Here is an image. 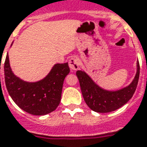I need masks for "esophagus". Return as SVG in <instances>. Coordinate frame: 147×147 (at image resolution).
<instances>
[{
  "label": "esophagus",
  "mask_w": 147,
  "mask_h": 147,
  "mask_svg": "<svg viewBox=\"0 0 147 147\" xmlns=\"http://www.w3.org/2000/svg\"><path fill=\"white\" fill-rule=\"evenodd\" d=\"M68 65H69V67H70V69L71 71H76L79 68V59L76 57H71L70 60H69V62H68Z\"/></svg>",
  "instance_id": "esophagus-1"
}]
</instances>
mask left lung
I'll use <instances>...</instances> for the list:
<instances>
[{
	"mask_svg": "<svg viewBox=\"0 0 147 147\" xmlns=\"http://www.w3.org/2000/svg\"><path fill=\"white\" fill-rule=\"evenodd\" d=\"M76 76L88 107L96 112H111L122 107L132 97L139 82L140 63L137 62L136 75L131 84L117 91H108L100 88L83 71H77Z\"/></svg>",
	"mask_w": 147,
	"mask_h": 147,
	"instance_id": "obj_1",
	"label": "left lung"
}]
</instances>
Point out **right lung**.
Wrapping results in <instances>:
<instances>
[{"mask_svg": "<svg viewBox=\"0 0 147 147\" xmlns=\"http://www.w3.org/2000/svg\"><path fill=\"white\" fill-rule=\"evenodd\" d=\"M4 71L7 92L14 102L29 114L44 115L54 111L59 105L64 80L70 69L68 63L56 64L42 80L25 82L12 72L7 54Z\"/></svg>", "mask_w": 147, "mask_h": 147, "instance_id": "obj_1", "label": "right lung"}]
</instances>
